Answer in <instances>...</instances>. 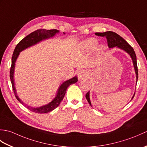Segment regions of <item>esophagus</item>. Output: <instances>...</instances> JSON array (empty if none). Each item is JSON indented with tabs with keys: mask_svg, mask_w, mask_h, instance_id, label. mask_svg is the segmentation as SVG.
<instances>
[{
	"mask_svg": "<svg viewBox=\"0 0 147 147\" xmlns=\"http://www.w3.org/2000/svg\"><path fill=\"white\" fill-rule=\"evenodd\" d=\"M78 76L80 80L83 79L84 78H86L87 76V73L85 70H81L78 73Z\"/></svg>",
	"mask_w": 147,
	"mask_h": 147,
	"instance_id": "esophagus-1",
	"label": "esophagus"
}]
</instances>
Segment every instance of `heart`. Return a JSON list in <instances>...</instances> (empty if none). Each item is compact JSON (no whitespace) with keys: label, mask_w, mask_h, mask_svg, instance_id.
<instances>
[{"label":"heart","mask_w":147,"mask_h":147,"mask_svg":"<svg viewBox=\"0 0 147 147\" xmlns=\"http://www.w3.org/2000/svg\"><path fill=\"white\" fill-rule=\"evenodd\" d=\"M98 45V41L95 38H89L83 42V45L89 50L94 49Z\"/></svg>","instance_id":"heart-1"}]
</instances>
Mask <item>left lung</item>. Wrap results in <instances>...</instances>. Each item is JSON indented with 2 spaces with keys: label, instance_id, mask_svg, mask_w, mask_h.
Here are the masks:
<instances>
[{
  "label": "left lung",
  "instance_id": "8db88e82",
  "mask_svg": "<svg viewBox=\"0 0 147 147\" xmlns=\"http://www.w3.org/2000/svg\"><path fill=\"white\" fill-rule=\"evenodd\" d=\"M95 35L96 36H102V37L105 36V38H107V44L109 48H112V47H117L123 49L124 51H126V52L128 53L133 60L134 67H135V70L136 75V79H137L136 81H138V66H137V62H136V55L135 52V51H134V49L123 38H122L121 36L119 35L118 34L115 33V32H111V31H109V32H104V33H96ZM135 95H133L132 99L133 98ZM86 98L87 100V101L88 102L90 105L92 106L91 102H90V100L89 92L86 93Z\"/></svg>",
  "mask_w": 147,
  "mask_h": 147
}]
</instances>
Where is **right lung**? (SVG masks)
Returning a JSON list of instances; mask_svg holds the SVG:
<instances>
[{
    "label": "right lung",
    "instance_id": "right-lung-1",
    "mask_svg": "<svg viewBox=\"0 0 147 147\" xmlns=\"http://www.w3.org/2000/svg\"><path fill=\"white\" fill-rule=\"evenodd\" d=\"M57 33H59V30H57L55 29L37 30L35 31V32L29 34L28 35H27L26 37H24L23 39H22L21 41L18 43L16 47H15V49L12 57V62H11V69H10V79L12 83V89H13L16 98L18 100L20 103H21L23 105H24V103L22 102L20 98H19L18 96L17 95L16 90L14 83L13 74H14L16 61V59L18 57L19 54H20V52L23 51V50H24L28 47H29L30 46H32L33 45L36 44V43L42 41V40L47 39V38H51V37L54 36ZM77 82H78V78L76 76L64 82L61 85V86L59 87L57 94L56 95L55 98L47 105H43L42 107H37V108H34V107H30V106H28L27 108L31 111L35 112V113H38V114L47 113V112L53 111L56 107H57L59 105V104H61V101L62 100V99H63L64 96L65 95V93L66 92V90L67 88V87L69 86H70L71 85H72V84L76 83Z\"/></svg>",
    "mask_w": 147,
    "mask_h": 147
}]
</instances>
